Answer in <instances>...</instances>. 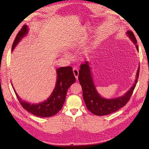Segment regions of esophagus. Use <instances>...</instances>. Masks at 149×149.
I'll return each instance as SVG.
<instances>
[{
    "label": "esophagus",
    "instance_id": "esophagus-1",
    "mask_svg": "<svg viewBox=\"0 0 149 149\" xmlns=\"http://www.w3.org/2000/svg\"><path fill=\"white\" fill-rule=\"evenodd\" d=\"M73 73L74 74V76L76 77V78L78 79V75H79L78 69L76 67H74V68H73Z\"/></svg>",
    "mask_w": 149,
    "mask_h": 149
}]
</instances>
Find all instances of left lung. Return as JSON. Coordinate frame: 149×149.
I'll return each mask as SVG.
<instances>
[{
  "label": "left lung",
  "instance_id": "1",
  "mask_svg": "<svg viewBox=\"0 0 149 149\" xmlns=\"http://www.w3.org/2000/svg\"><path fill=\"white\" fill-rule=\"evenodd\" d=\"M126 35L136 45L137 50L139 51L137 40L132 31L128 30L126 32ZM139 66L137 71L136 78L132 86L127 92H126L123 96L107 99L102 97L96 90L93 79L90 63L88 61H86L84 64L81 65L78 79L82 87L83 100L87 109L96 116H106L113 113L124 107L129 101L137 83L140 70Z\"/></svg>",
  "mask_w": 149,
  "mask_h": 149
}]
</instances>
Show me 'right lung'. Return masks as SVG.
<instances>
[{"instance_id":"obj_1","label":"right lung","mask_w":149,"mask_h":149,"mask_svg":"<svg viewBox=\"0 0 149 149\" xmlns=\"http://www.w3.org/2000/svg\"><path fill=\"white\" fill-rule=\"evenodd\" d=\"M29 31L28 26L25 25L18 33L12 45V52L22 39L28 34ZM56 71L57 76L55 88L50 96L45 101L42 102L31 104L22 100L12 84L17 97L22 107L26 111L40 118H49L55 115L61 109L65 101L68 89L72 84L75 82L76 78L73 74V68L71 66L61 67L57 68Z\"/></svg>"}]
</instances>
